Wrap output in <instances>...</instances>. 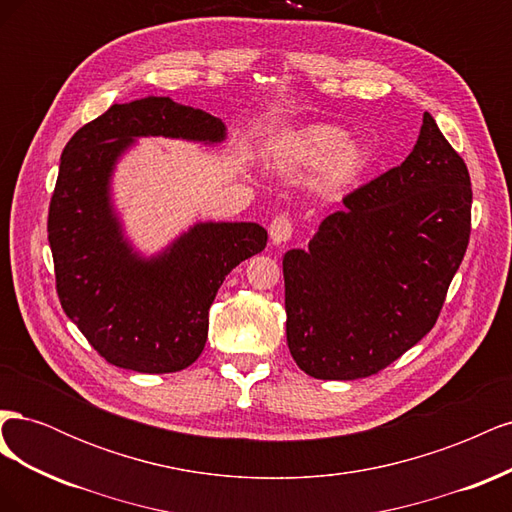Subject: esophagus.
<instances>
[{
  "label": "esophagus",
  "instance_id": "1",
  "mask_svg": "<svg viewBox=\"0 0 512 512\" xmlns=\"http://www.w3.org/2000/svg\"><path fill=\"white\" fill-rule=\"evenodd\" d=\"M269 237L273 245H284L292 237V224L288 215H277V218L269 226Z\"/></svg>",
  "mask_w": 512,
  "mask_h": 512
}]
</instances>
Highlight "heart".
I'll return each mask as SVG.
<instances>
[{
	"instance_id": "b5f03b06",
	"label": "heart",
	"mask_w": 512,
	"mask_h": 512,
	"mask_svg": "<svg viewBox=\"0 0 512 512\" xmlns=\"http://www.w3.org/2000/svg\"><path fill=\"white\" fill-rule=\"evenodd\" d=\"M275 162L286 170L316 168L314 190L324 198H337L365 177L374 164V151L348 138V130L335 123H307L280 138Z\"/></svg>"
}]
</instances>
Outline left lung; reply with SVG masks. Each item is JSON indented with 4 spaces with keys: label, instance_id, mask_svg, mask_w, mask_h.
Masks as SVG:
<instances>
[{
    "label": "left lung",
    "instance_id": "obj_1",
    "mask_svg": "<svg viewBox=\"0 0 512 512\" xmlns=\"http://www.w3.org/2000/svg\"><path fill=\"white\" fill-rule=\"evenodd\" d=\"M468 168L436 119L410 156L284 256L286 339L318 380L378 374L433 329L470 239Z\"/></svg>",
    "mask_w": 512,
    "mask_h": 512
}]
</instances>
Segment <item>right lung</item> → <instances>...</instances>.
Listing matches in <instances>:
<instances>
[{
	"label": "right lung",
	"mask_w": 512,
	"mask_h": 512,
	"mask_svg": "<svg viewBox=\"0 0 512 512\" xmlns=\"http://www.w3.org/2000/svg\"><path fill=\"white\" fill-rule=\"evenodd\" d=\"M149 136L218 147L226 126L166 96L113 104L61 153L49 243L61 307L98 354L138 374H170L203 352L215 294L239 262L265 250L267 230L194 222L162 250H138L117 211L113 177Z\"/></svg>",
	"instance_id": "obj_1"
}]
</instances>
